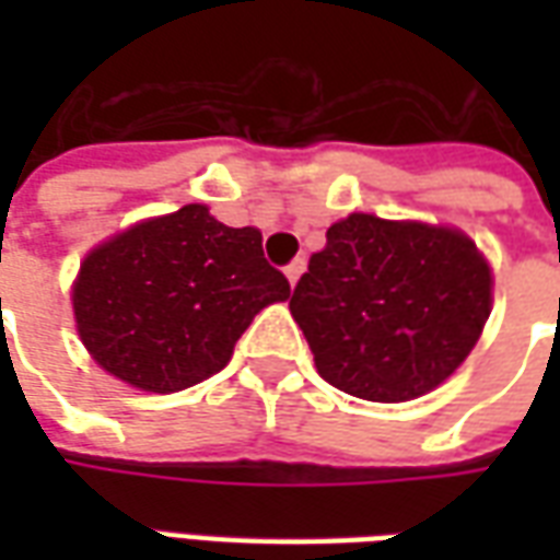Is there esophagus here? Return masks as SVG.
<instances>
[{"mask_svg": "<svg viewBox=\"0 0 560 560\" xmlns=\"http://www.w3.org/2000/svg\"><path fill=\"white\" fill-rule=\"evenodd\" d=\"M303 272H305V260L303 257H296L291 267L284 269V276H288V281H291V288L296 284V281H300V276H303Z\"/></svg>", "mask_w": 560, "mask_h": 560, "instance_id": "obj_1", "label": "esophagus"}]
</instances>
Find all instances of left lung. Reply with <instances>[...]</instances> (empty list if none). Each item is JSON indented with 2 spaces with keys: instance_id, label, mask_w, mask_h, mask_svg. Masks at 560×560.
<instances>
[{
  "instance_id": "obj_1",
  "label": "left lung",
  "mask_w": 560,
  "mask_h": 560,
  "mask_svg": "<svg viewBox=\"0 0 560 560\" xmlns=\"http://www.w3.org/2000/svg\"><path fill=\"white\" fill-rule=\"evenodd\" d=\"M494 276L453 224L351 212L327 231L291 296L317 375L365 401L441 387L480 341Z\"/></svg>"
}]
</instances>
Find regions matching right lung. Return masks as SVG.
<instances>
[{
  "instance_id": "right-lung-1",
  "label": "right lung",
  "mask_w": 560,
  "mask_h": 560,
  "mask_svg": "<svg viewBox=\"0 0 560 560\" xmlns=\"http://www.w3.org/2000/svg\"><path fill=\"white\" fill-rule=\"evenodd\" d=\"M257 228H228L207 203L135 221L80 260L74 327L107 375L179 393L231 363L257 312L291 284L264 260Z\"/></svg>"
}]
</instances>
